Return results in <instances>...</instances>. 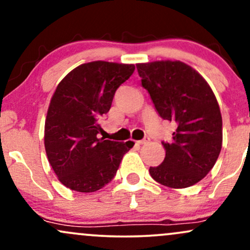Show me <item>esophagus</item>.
<instances>
[{
	"label": "esophagus",
	"instance_id": "esophagus-1",
	"mask_svg": "<svg viewBox=\"0 0 250 250\" xmlns=\"http://www.w3.org/2000/svg\"><path fill=\"white\" fill-rule=\"evenodd\" d=\"M149 141H150L149 137H145V139L141 140V141H137V143H139V145H147V143H149Z\"/></svg>",
	"mask_w": 250,
	"mask_h": 250
}]
</instances>
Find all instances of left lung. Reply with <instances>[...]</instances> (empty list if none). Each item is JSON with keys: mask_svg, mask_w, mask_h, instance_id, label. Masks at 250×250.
<instances>
[{"mask_svg": "<svg viewBox=\"0 0 250 250\" xmlns=\"http://www.w3.org/2000/svg\"><path fill=\"white\" fill-rule=\"evenodd\" d=\"M136 68L159 115L176 123L171 141L162 142V165L149 173L166 187H190L211 170L222 148L216 97L207 81L181 61L137 63Z\"/></svg>", "mask_w": 250, "mask_h": 250, "instance_id": "1", "label": "left lung"}]
</instances>
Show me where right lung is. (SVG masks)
<instances>
[{
	"mask_svg": "<svg viewBox=\"0 0 250 250\" xmlns=\"http://www.w3.org/2000/svg\"><path fill=\"white\" fill-rule=\"evenodd\" d=\"M134 70V64L125 63H83L57 85L45 117L44 148L57 179L71 190L93 193L104 187L131 148L97 134L116 89Z\"/></svg>",
	"mask_w": 250,
	"mask_h": 250,
	"instance_id": "1",
	"label": "right lung"
}]
</instances>
